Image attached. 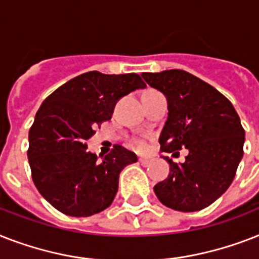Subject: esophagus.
I'll return each mask as SVG.
<instances>
[{
    "label": "esophagus",
    "instance_id": "1",
    "mask_svg": "<svg viewBox=\"0 0 259 259\" xmlns=\"http://www.w3.org/2000/svg\"><path fill=\"white\" fill-rule=\"evenodd\" d=\"M138 161H140V163L142 166H149V165H150V159H148V158H140V159H138Z\"/></svg>",
    "mask_w": 259,
    "mask_h": 259
}]
</instances>
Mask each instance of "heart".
Returning <instances> with one entry per match:
<instances>
[{
  "label": "heart",
  "mask_w": 259,
  "mask_h": 259,
  "mask_svg": "<svg viewBox=\"0 0 259 259\" xmlns=\"http://www.w3.org/2000/svg\"><path fill=\"white\" fill-rule=\"evenodd\" d=\"M134 146L140 150H144V149H146V142L144 140H137L134 141Z\"/></svg>",
  "instance_id": "b5f03b06"
}]
</instances>
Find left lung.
<instances>
[{
  "label": "left lung",
  "instance_id": "1",
  "mask_svg": "<svg viewBox=\"0 0 259 259\" xmlns=\"http://www.w3.org/2000/svg\"><path fill=\"white\" fill-rule=\"evenodd\" d=\"M141 75L167 101V119L159 136L162 150L189 151L184 163L166 157L170 173L154 186L155 195L177 211L205 209L234 180L245 142L241 119L224 94L188 71L171 69Z\"/></svg>",
  "mask_w": 259,
  "mask_h": 259
}]
</instances>
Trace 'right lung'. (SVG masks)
<instances>
[{
    "instance_id": "1",
    "label": "right lung",
    "mask_w": 259,
    "mask_h": 259,
    "mask_svg": "<svg viewBox=\"0 0 259 259\" xmlns=\"http://www.w3.org/2000/svg\"><path fill=\"white\" fill-rule=\"evenodd\" d=\"M145 86L136 73L88 71L42 102L29 130L27 158L35 188L58 211L90 217L111 205L119 173L137 162V155L115 145L97 157L88 151L86 141L96 126L111 118L119 98Z\"/></svg>"
}]
</instances>
